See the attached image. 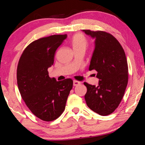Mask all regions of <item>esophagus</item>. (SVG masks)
<instances>
[{
  "label": "esophagus",
  "mask_w": 145,
  "mask_h": 145,
  "mask_svg": "<svg viewBox=\"0 0 145 145\" xmlns=\"http://www.w3.org/2000/svg\"><path fill=\"white\" fill-rule=\"evenodd\" d=\"M80 84V82L77 81V80H73V86H77Z\"/></svg>",
  "instance_id": "1"
}]
</instances>
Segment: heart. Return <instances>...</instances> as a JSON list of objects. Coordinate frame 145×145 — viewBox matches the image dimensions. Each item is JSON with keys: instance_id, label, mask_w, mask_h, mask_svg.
<instances>
[{"instance_id": "1", "label": "heart", "mask_w": 145, "mask_h": 145, "mask_svg": "<svg viewBox=\"0 0 145 145\" xmlns=\"http://www.w3.org/2000/svg\"><path fill=\"white\" fill-rule=\"evenodd\" d=\"M71 44H72L73 50H75V49H84L86 50L88 45V41L84 34L77 33L75 34L72 37V40H71Z\"/></svg>"}]
</instances>
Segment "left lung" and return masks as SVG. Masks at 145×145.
<instances>
[{
  "instance_id": "1",
  "label": "left lung",
  "mask_w": 145,
  "mask_h": 145,
  "mask_svg": "<svg viewBox=\"0 0 145 145\" xmlns=\"http://www.w3.org/2000/svg\"><path fill=\"white\" fill-rule=\"evenodd\" d=\"M95 38V47L89 70L97 72L99 86L84 82L87 88L86 104L95 112L107 116L118 107L128 83V65L125 53L119 41L104 31L83 30Z\"/></svg>"
}]
</instances>
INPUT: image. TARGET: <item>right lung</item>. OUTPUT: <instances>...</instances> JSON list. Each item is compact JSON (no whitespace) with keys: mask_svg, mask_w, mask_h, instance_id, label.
<instances>
[{"mask_svg":"<svg viewBox=\"0 0 145 145\" xmlns=\"http://www.w3.org/2000/svg\"><path fill=\"white\" fill-rule=\"evenodd\" d=\"M67 38V34H58L34 41L18 61L16 78L21 97L31 111L43 121H53L61 116L72 89L71 78L57 81L49 77L48 72L56 50Z\"/></svg>","mask_w":145,"mask_h":145,"instance_id":"add662e5","label":"right lung"}]
</instances>
